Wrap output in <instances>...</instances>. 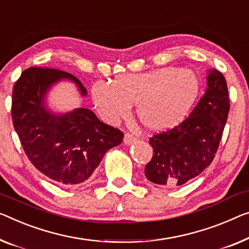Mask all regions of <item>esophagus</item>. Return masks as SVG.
I'll list each match as a JSON object with an SVG mask.
<instances>
[{"instance_id": "obj_1", "label": "esophagus", "mask_w": 249, "mask_h": 249, "mask_svg": "<svg viewBox=\"0 0 249 249\" xmlns=\"http://www.w3.org/2000/svg\"><path fill=\"white\" fill-rule=\"evenodd\" d=\"M136 142V137L135 136H133L132 134H125V136H124V143H125V145H131V144H133V143H135Z\"/></svg>"}]
</instances>
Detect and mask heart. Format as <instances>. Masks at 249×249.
Returning a JSON list of instances; mask_svg holds the SVG:
<instances>
[{
	"mask_svg": "<svg viewBox=\"0 0 249 249\" xmlns=\"http://www.w3.org/2000/svg\"><path fill=\"white\" fill-rule=\"evenodd\" d=\"M200 90L198 77L188 69L161 68L145 73L123 75L114 85L97 81L91 95L103 120L117 123L131 114L150 131H163L179 124L190 112Z\"/></svg>",
	"mask_w": 249,
	"mask_h": 249,
	"instance_id": "1",
	"label": "heart"
}]
</instances>
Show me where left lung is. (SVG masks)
<instances>
[{"instance_id": "obj_1", "label": "left lung", "mask_w": 249, "mask_h": 249, "mask_svg": "<svg viewBox=\"0 0 249 249\" xmlns=\"http://www.w3.org/2000/svg\"><path fill=\"white\" fill-rule=\"evenodd\" d=\"M205 95L189 117L166 132L151 136L152 160L145 165L147 180L160 187H179L210 165L221 141L229 113L224 75L208 70Z\"/></svg>"}]
</instances>
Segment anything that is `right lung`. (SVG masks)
I'll use <instances>...</instances> for the list:
<instances>
[{"label":"right lung","mask_w":249,"mask_h":249,"mask_svg":"<svg viewBox=\"0 0 249 249\" xmlns=\"http://www.w3.org/2000/svg\"><path fill=\"white\" fill-rule=\"evenodd\" d=\"M61 79L73 81L81 96L87 90L75 76L53 68L25 69L12 91V121L22 147L33 165L54 183L84 182L108 150L123 141L118 128L103 123L87 108L55 114L46 94Z\"/></svg>","instance_id":"obj_1"}]
</instances>
